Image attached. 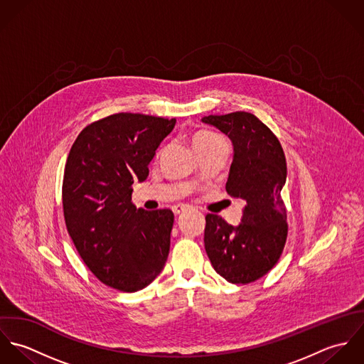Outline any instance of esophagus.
<instances>
[{"instance_id": "34e87169", "label": "esophagus", "mask_w": 364, "mask_h": 364, "mask_svg": "<svg viewBox=\"0 0 364 364\" xmlns=\"http://www.w3.org/2000/svg\"><path fill=\"white\" fill-rule=\"evenodd\" d=\"M188 208H189L188 205H183V203H178V205H173V206H172V211H173L175 214H179V213H182L183 210H186Z\"/></svg>"}]
</instances>
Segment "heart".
I'll use <instances>...</instances> for the list:
<instances>
[{"label":"heart","instance_id":"heart-1","mask_svg":"<svg viewBox=\"0 0 364 364\" xmlns=\"http://www.w3.org/2000/svg\"><path fill=\"white\" fill-rule=\"evenodd\" d=\"M218 139H221V137H218V136L214 134V133H210V132H199V133L193 137V144H195V147H200V146H205V144H208V143H211V141H215V140H218Z\"/></svg>","mask_w":364,"mask_h":364}]
</instances>
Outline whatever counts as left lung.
Wrapping results in <instances>:
<instances>
[{"mask_svg":"<svg viewBox=\"0 0 364 364\" xmlns=\"http://www.w3.org/2000/svg\"><path fill=\"white\" fill-rule=\"evenodd\" d=\"M202 122L231 140L234 156L225 191L245 202L237 227L217 214L206 215L205 248L220 276L247 284L277 263L287 240V211L280 195L287 176L286 156L277 137L252 113L210 114Z\"/></svg>","mask_w":364,"mask_h":364,"instance_id":"left-lung-1","label":"left lung"}]
</instances>
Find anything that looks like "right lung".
Segmentation results:
<instances>
[{"mask_svg": "<svg viewBox=\"0 0 364 364\" xmlns=\"http://www.w3.org/2000/svg\"><path fill=\"white\" fill-rule=\"evenodd\" d=\"M176 120L116 113L88 124L65 162L63 210L67 231L84 263L109 287L137 291L164 269L173 213L132 203L133 183Z\"/></svg>", "mask_w": 364, "mask_h": 364, "instance_id": "right-lung-1", "label": "right lung"}]
</instances>
